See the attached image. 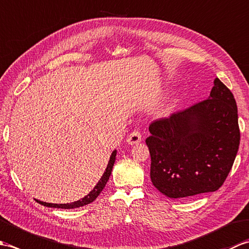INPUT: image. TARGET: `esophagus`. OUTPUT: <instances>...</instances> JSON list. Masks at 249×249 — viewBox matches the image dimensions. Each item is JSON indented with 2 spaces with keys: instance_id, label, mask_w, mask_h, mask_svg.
Instances as JSON below:
<instances>
[{
  "instance_id": "1",
  "label": "esophagus",
  "mask_w": 249,
  "mask_h": 249,
  "mask_svg": "<svg viewBox=\"0 0 249 249\" xmlns=\"http://www.w3.org/2000/svg\"><path fill=\"white\" fill-rule=\"evenodd\" d=\"M141 138H142V136L140 134V131L135 130L131 134H129V136L127 137V139H126V142H127V143L130 144V145L138 144L139 142L141 141Z\"/></svg>"
}]
</instances>
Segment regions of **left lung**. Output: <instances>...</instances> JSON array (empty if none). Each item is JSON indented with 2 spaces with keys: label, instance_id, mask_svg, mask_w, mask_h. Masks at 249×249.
I'll list each match as a JSON object with an SVG mask.
<instances>
[{
  "label": "left lung",
  "instance_id": "1",
  "mask_svg": "<svg viewBox=\"0 0 249 249\" xmlns=\"http://www.w3.org/2000/svg\"><path fill=\"white\" fill-rule=\"evenodd\" d=\"M151 181L168 198L217 190L240 145L233 94L218 78L208 99L150 125Z\"/></svg>",
  "mask_w": 249,
  "mask_h": 249
}]
</instances>
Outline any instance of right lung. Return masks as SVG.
<instances>
[{
	"instance_id": "right-lung-1",
	"label": "right lung",
	"mask_w": 249,
	"mask_h": 249,
	"mask_svg": "<svg viewBox=\"0 0 249 249\" xmlns=\"http://www.w3.org/2000/svg\"><path fill=\"white\" fill-rule=\"evenodd\" d=\"M115 156H116V150H114L112 152V154L110 156V160L109 162L107 165V168H106V170L103 174V177L100 178L99 182L97 183L96 186L93 188V190H91L86 197L82 198L81 200H78L75 201V202H71V203H64V204H55V203H47V202H43V201H38L37 200V202L41 205H45V206H48V208H57V209H76V208H80V206H84L89 203L93 202V201L96 199L99 194L102 193V190L105 188L106 184H107L109 177L111 174V171H112V168L114 165V161H115Z\"/></svg>"
}]
</instances>
